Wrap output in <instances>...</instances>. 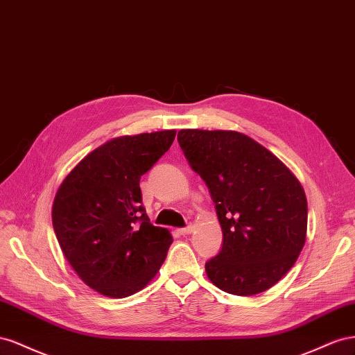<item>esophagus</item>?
<instances>
[{"mask_svg":"<svg viewBox=\"0 0 355 355\" xmlns=\"http://www.w3.org/2000/svg\"><path fill=\"white\" fill-rule=\"evenodd\" d=\"M193 226L191 225H189V226H186V227H181V229H178V234L180 235H189V234H191V232H193Z\"/></svg>","mask_w":355,"mask_h":355,"instance_id":"obj_1","label":"esophagus"}]
</instances>
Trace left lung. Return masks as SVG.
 Wrapping results in <instances>:
<instances>
[{
	"instance_id": "1",
	"label": "left lung",
	"mask_w": 355,
	"mask_h": 355,
	"mask_svg": "<svg viewBox=\"0 0 355 355\" xmlns=\"http://www.w3.org/2000/svg\"><path fill=\"white\" fill-rule=\"evenodd\" d=\"M178 144L205 181L223 230L220 252L205 263L212 284L236 296L275 286L305 245L308 202L299 180L234 130L181 129Z\"/></svg>"
}]
</instances>
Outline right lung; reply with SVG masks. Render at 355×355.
Returning a JSON list of instances; mask_svg holds the SVG:
<instances>
[{
	"label": "right lung",
	"mask_w": 355,
	"mask_h": 355,
	"mask_svg": "<svg viewBox=\"0 0 355 355\" xmlns=\"http://www.w3.org/2000/svg\"><path fill=\"white\" fill-rule=\"evenodd\" d=\"M175 134L111 139L80 162L58 190L52 221L59 245L77 275L101 295H134L166 259L172 236L150 223L139 180Z\"/></svg>",
	"instance_id": "add662e5"
}]
</instances>
